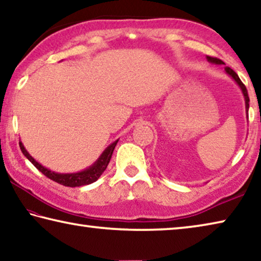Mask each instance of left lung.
Instances as JSON below:
<instances>
[{
    "mask_svg": "<svg viewBox=\"0 0 261 261\" xmlns=\"http://www.w3.org/2000/svg\"><path fill=\"white\" fill-rule=\"evenodd\" d=\"M206 59H207V61H208L210 63H212V64H218V65L224 64L222 61L219 60V59H216V57L206 56ZM224 71H226V73L228 74L229 77H231V78L233 79V82H235V83L237 84V85H238V87L241 88V91H242V93H243V96H244V100H245V112H246V118H249V102H250V99H249V94H247V90H246L245 85H244V84L242 83V81L240 79V77L237 76V73H236L235 71H233L232 69L226 67V68H224Z\"/></svg>",
    "mask_w": 261,
    "mask_h": 261,
    "instance_id": "1",
    "label": "left lung"
}]
</instances>
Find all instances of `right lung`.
Returning a JSON list of instances; mask_svg holds the SVG:
<instances>
[{
  "label": "right lung",
  "instance_id": "right-lung-1",
  "mask_svg": "<svg viewBox=\"0 0 261 261\" xmlns=\"http://www.w3.org/2000/svg\"><path fill=\"white\" fill-rule=\"evenodd\" d=\"M117 143H118V139L110 144L109 146L102 152V154L98 158V160H96L92 166L87 167L86 169H84L82 171H77V173H69V174L56 173V171H53L50 169H48V168L43 167L41 163H39L34 158L30 155V153L26 151V148L24 147V145L21 141H19V147L24 155L28 158L31 162H32V165L37 168L38 170H40L43 175L47 176L48 178L55 180V182L64 185V187L74 188V187H82V185H88L93 183L100 177L101 175H102V173L106 170V168L108 166L110 159H112L113 152Z\"/></svg>",
  "mask_w": 261,
  "mask_h": 261
}]
</instances>
